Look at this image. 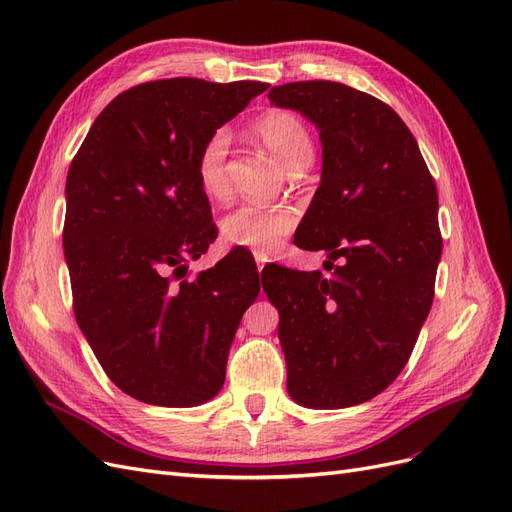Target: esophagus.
Here are the masks:
<instances>
[{"label": "esophagus", "mask_w": 512, "mask_h": 512, "mask_svg": "<svg viewBox=\"0 0 512 512\" xmlns=\"http://www.w3.org/2000/svg\"><path fill=\"white\" fill-rule=\"evenodd\" d=\"M254 258H256L258 273H262V269H265V265L269 262V256H267V254H262V252H256V254H254Z\"/></svg>", "instance_id": "esophagus-1"}]
</instances>
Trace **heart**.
Masks as SVG:
<instances>
[{
	"label": "heart",
	"instance_id": "1",
	"mask_svg": "<svg viewBox=\"0 0 512 512\" xmlns=\"http://www.w3.org/2000/svg\"><path fill=\"white\" fill-rule=\"evenodd\" d=\"M252 132L265 143L280 162L297 170L312 160V138L305 123L284 108H273L252 123ZM230 136L226 130H215L200 145L194 173L196 181L209 198H222L228 192L226 153ZM297 226V211L288 205L262 207L243 203L232 209L220 224L222 239L230 245L247 247L254 252H271Z\"/></svg>",
	"mask_w": 512,
	"mask_h": 512
}]
</instances>
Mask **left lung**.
I'll list each match as a JSON object with an SVG mask.
<instances>
[{
	"label": "left lung",
	"instance_id": "1",
	"mask_svg": "<svg viewBox=\"0 0 512 512\" xmlns=\"http://www.w3.org/2000/svg\"><path fill=\"white\" fill-rule=\"evenodd\" d=\"M269 100L320 130V188L294 245L331 262V275L275 267L262 280L280 312L288 393L320 410L363 404L401 374L431 309L442 256L436 181L406 123L374 96L297 81Z\"/></svg>",
	"mask_w": 512,
	"mask_h": 512
}]
</instances>
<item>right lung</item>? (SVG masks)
<instances>
[{
    "mask_svg": "<svg viewBox=\"0 0 512 512\" xmlns=\"http://www.w3.org/2000/svg\"><path fill=\"white\" fill-rule=\"evenodd\" d=\"M269 85L166 79L119 94L68 170L64 254L74 316L106 376L151 406L220 393L260 292L247 254L188 277L218 237L194 164L207 136Z\"/></svg>",
    "mask_w": 512,
    "mask_h": 512,
    "instance_id": "add662e5",
    "label": "right lung"
}]
</instances>
